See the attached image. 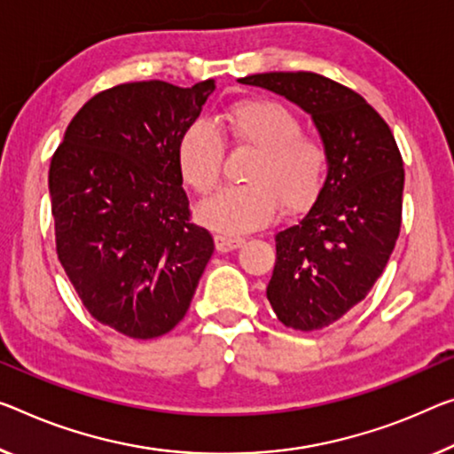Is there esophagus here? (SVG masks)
Instances as JSON below:
<instances>
[{
  "label": "esophagus",
  "mask_w": 454,
  "mask_h": 454,
  "mask_svg": "<svg viewBox=\"0 0 454 454\" xmlns=\"http://www.w3.org/2000/svg\"><path fill=\"white\" fill-rule=\"evenodd\" d=\"M243 243H246L243 237H231V235H217V237H215V247H217V251H221V254L241 247Z\"/></svg>",
  "instance_id": "34e87169"
}]
</instances>
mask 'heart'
I'll list each match as a JSON object with an SVG mask.
<instances>
[{
    "label": "heart",
    "instance_id": "1",
    "mask_svg": "<svg viewBox=\"0 0 454 454\" xmlns=\"http://www.w3.org/2000/svg\"><path fill=\"white\" fill-rule=\"evenodd\" d=\"M223 131L237 144L255 148L246 180L249 184L227 186L205 199L197 217L225 233L249 231L274 217L278 205L298 211L310 205L326 176L325 145L302 134L300 117L284 103L243 99L221 115ZM180 176L197 192H208L219 183L223 137L205 120L192 121L176 145Z\"/></svg>",
    "mask_w": 454,
    "mask_h": 454
}]
</instances>
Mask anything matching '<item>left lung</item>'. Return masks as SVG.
Instances as JSON below:
<instances>
[{"label":"left lung","instance_id":"obj_1","mask_svg":"<svg viewBox=\"0 0 454 454\" xmlns=\"http://www.w3.org/2000/svg\"><path fill=\"white\" fill-rule=\"evenodd\" d=\"M310 115L326 150V178L302 221L276 235L268 300L296 331L333 325L364 300L402 225L403 162L392 129L355 90L315 73L239 79Z\"/></svg>","mask_w":454,"mask_h":454}]
</instances>
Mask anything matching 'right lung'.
Here are the masks:
<instances>
[{"instance_id": "add662e5", "label": "right lung", "mask_w": 454, "mask_h": 454, "mask_svg": "<svg viewBox=\"0 0 454 454\" xmlns=\"http://www.w3.org/2000/svg\"><path fill=\"white\" fill-rule=\"evenodd\" d=\"M215 89L208 79L103 90L52 156L59 260L90 317L125 337L172 331L213 255L211 233L191 223L176 145Z\"/></svg>"}]
</instances>
